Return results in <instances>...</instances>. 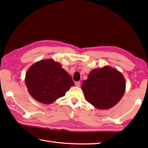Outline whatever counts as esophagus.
I'll return each instance as SVG.
<instances>
[{"label": "esophagus", "mask_w": 148, "mask_h": 148, "mask_svg": "<svg viewBox=\"0 0 148 148\" xmlns=\"http://www.w3.org/2000/svg\"><path fill=\"white\" fill-rule=\"evenodd\" d=\"M80 84H81V83L79 82V81H77V82L75 83V85H76L77 87L80 86Z\"/></svg>", "instance_id": "esophagus-1"}]
</instances>
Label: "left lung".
Wrapping results in <instances>:
<instances>
[{
	"label": "left lung",
	"instance_id": "8db88e82",
	"mask_svg": "<svg viewBox=\"0 0 148 148\" xmlns=\"http://www.w3.org/2000/svg\"><path fill=\"white\" fill-rule=\"evenodd\" d=\"M125 80L118 70L109 66L93 69L88 79L83 81L81 88L88 102L100 109L114 106L125 91Z\"/></svg>",
	"mask_w": 148,
	"mask_h": 148
}]
</instances>
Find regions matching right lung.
<instances>
[{
	"label": "right lung",
	"instance_id": "right-lung-1",
	"mask_svg": "<svg viewBox=\"0 0 148 148\" xmlns=\"http://www.w3.org/2000/svg\"><path fill=\"white\" fill-rule=\"evenodd\" d=\"M25 84L34 99L49 104L64 96L74 83L60 63L47 59L36 62L29 69Z\"/></svg>",
	"mask_w": 148,
	"mask_h": 148
}]
</instances>
